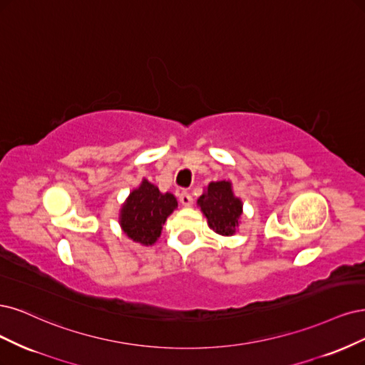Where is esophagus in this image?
Segmentation results:
<instances>
[{
    "instance_id": "34e87169",
    "label": "esophagus",
    "mask_w": 365,
    "mask_h": 365,
    "mask_svg": "<svg viewBox=\"0 0 365 365\" xmlns=\"http://www.w3.org/2000/svg\"><path fill=\"white\" fill-rule=\"evenodd\" d=\"M179 202H180V205H182V206H185V207H190V206L192 205V197H191V194H190V192L182 191V192L179 194Z\"/></svg>"
}]
</instances>
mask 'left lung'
<instances>
[{
    "mask_svg": "<svg viewBox=\"0 0 365 365\" xmlns=\"http://www.w3.org/2000/svg\"><path fill=\"white\" fill-rule=\"evenodd\" d=\"M197 206L215 233L222 237L237 233L242 215V200L235 195L230 180L210 182L198 197Z\"/></svg>",
    "mask_w": 365,
    "mask_h": 365,
    "instance_id": "left-lung-1",
    "label": "left lung"
}]
</instances>
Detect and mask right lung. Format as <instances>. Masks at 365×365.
I'll return each instance as SVG.
<instances>
[{
  "label": "right lung",
  "instance_id": "1",
  "mask_svg": "<svg viewBox=\"0 0 365 365\" xmlns=\"http://www.w3.org/2000/svg\"><path fill=\"white\" fill-rule=\"evenodd\" d=\"M178 209V200L170 192L143 179L140 185L128 194L120 209V226L128 240L140 245H153L165 225L167 218Z\"/></svg>",
  "mask_w": 365,
  "mask_h": 365
}]
</instances>
